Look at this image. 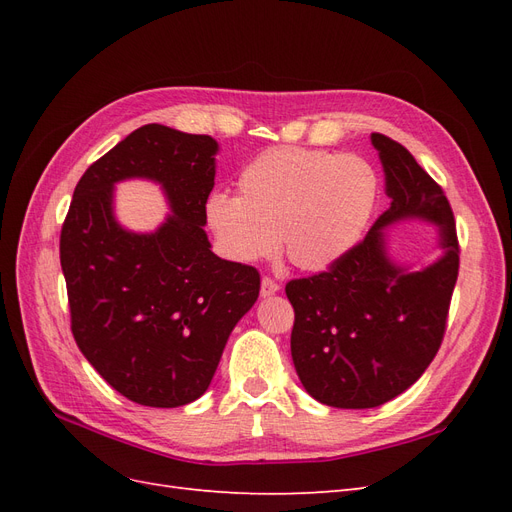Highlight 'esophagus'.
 Here are the masks:
<instances>
[{
    "instance_id": "esophagus-1",
    "label": "esophagus",
    "mask_w": 512,
    "mask_h": 512,
    "mask_svg": "<svg viewBox=\"0 0 512 512\" xmlns=\"http://www.w3.org/2000/svg\"><path fill=\"white\" fill-rule=\"evenodd\" d=\"M277 290H280V284H277L275 280H271V277H262V282H260V294H262V297H271V294H275Z\"/></svg>"
}]
</instances>
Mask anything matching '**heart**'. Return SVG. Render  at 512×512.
Wrapping results in <instances>:
<instances>
[{"mask_svg": "<svg viewBox=\"0 0 512 512\" xmlns=\"http://www.w3.org/2000/svg\"><path fill=\"white\" fill-rule=\"evenodd\" d=\"M239 196L215 192L207 224L237 262L271 258L280 237L294 267H331L361 239L374 213L378 177L354 153L305 147L262 151L237 177Z\"/></svg>", "mask_w": 512, "mask_h": 512, "instance_id": "1", "label": "heart"}]
</instances>
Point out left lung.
I'll list each match as a JSON object with an SVG mask.
<instances>
[{"label":"left lung","mask_w":512,"mask_h":512,"mask_svg":"<svg viewBox=\"0 0 512 512\" xmlns=\"http://www.w3.org/2000/svg\"><path fill=\"white\" fill-rule=\"evenodd\" d=\"M391 207L365 239L316 275L286 284L294 307L290 352L305 391L333 408H376L423 376L438 354L459 273L453 209L440 185L393 138L374 132ZM433 221L442 259L423 272L393 266L381 228Z\"/></svg>","instance_id":"1"}]
</instances>
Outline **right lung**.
<instances>
[{
	"label": "right lung",
	"mask_w": 512,
	"mask_h": 512,
	"mask_svg": "<svg viewBox=\"0 0 512 512\" xmlns=\"http://www.w3.org/2000/svg\"><path fill=\"white\" fill-rule=\"evenodd\" d=\"M218 143L160 123L134 130L76 183L61 226L70 327L85 359L134 404L177 408L203 395L260 273L211 252L203 226ZM158 180L174 213L151 236L121 229L112 185Z\"/></svg>",
	"instance_id": "right-lung-1"
}]
</instances>
